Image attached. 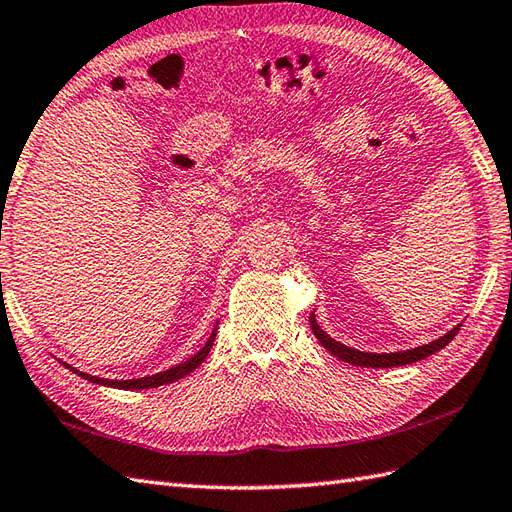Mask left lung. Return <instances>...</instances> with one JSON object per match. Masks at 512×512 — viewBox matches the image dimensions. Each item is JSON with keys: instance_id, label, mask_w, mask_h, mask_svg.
I'll use <instances>...</instances> for the list:
<instances>
[{"instance_id": "1", "label": "left lung", "mask_w": 512, "mask_h": 512, "mask_svg": "<svg viewBox=\"0 0 512 512\" xmlns=\"http://www.w3.org/2000/svg\"><path fill=\"white\" fill-rule=\"evenodd\" d=\"M310 325H312V331L314 336L318 338V342L323 344V347L331 353L336 355L338 360L342 362H349L353 366H364V368H392V366H406V364H412V362H419V360H425L430 358L432 353L445 349L447 344L454 340V336L460 331L462 325H456L454 329H449L445 336L436 338L432 342L423 344V347H414V349H406V351H395V353H368V351H358V349H351L347 347V344H342L338 340L331 338L327 331L320 329V325L316 323V316L314 312L310 314Z\"/></svg>"}]
</instances>
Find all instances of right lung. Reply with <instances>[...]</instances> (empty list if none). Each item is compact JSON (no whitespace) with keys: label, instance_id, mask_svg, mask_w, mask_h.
<instances>
[{"label":"right lung","instance_id":"obj_1","mask_svg":"<svg viewBox=\"0 0 512 512\" xmlns=\"http://www.w3.org/2000/svg\"><path fill=\"white\" fill-rule=\"evenodd\" d=\"M216 329H218V323L216 327H213L209 340L205 342V347H202L198 353H194L192 358L176 364L172 368H168V371H161V373H154V375H148V377H139V379H104V377H95V375H89V373H82L78 371V368H74L71 364L63 362L65 368H69V371H74L76 375H80L82 379H87V382L91 384H100V386H109V388H122V390H144V388H157V386H165V384H172L176 382V379H181L185 375H189L194 371V368H198L202 364V360L207 358L211 347H213V340H216Z\"/></svg>","mask_w":512,"mask_h":512}]
</instances>
